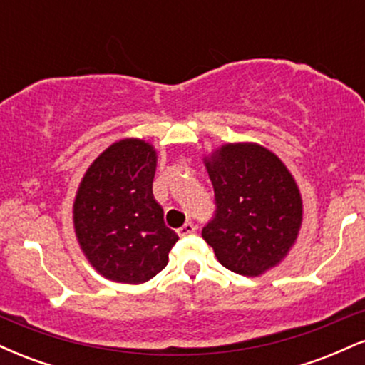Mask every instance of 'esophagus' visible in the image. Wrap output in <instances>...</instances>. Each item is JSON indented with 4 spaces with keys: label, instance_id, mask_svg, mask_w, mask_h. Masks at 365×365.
<instances>
[{
    "label": "esophagus",
    "instance_id": "34e87169",
    "mask_svg": "<svg viewBox=\"0 0 365 365\" xmlns=\"http://www.w3.org/2000/svg\"><path fill=\"white\" fill-rule=\"evenodd\" d=\"M195 230H197L195 225L192 223V221H187L185 225L180 226L177 232H178L180 237H187V235H192V233H195Z\"/></svg>",
    "mask_w": 365,
    "mask_h": 365
}]
</instances>
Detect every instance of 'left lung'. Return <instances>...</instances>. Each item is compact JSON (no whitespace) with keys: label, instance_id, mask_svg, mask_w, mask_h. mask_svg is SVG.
Masks as SVG:
<instances>
[{"label":"left lung","instance_id":"1","mask_svg":"<svg viewBox=\"0 0 365 365\" xmlns=\"http://www.w3.org/2000/svg\"><path fill=\"white\" fill-rule=\"evenodd\" d=\"M206 166L216 209L202 238L217 261L244 276L276 266L302 223V199L290 171L257 144H226Z\"/></svg>","mask_w":365,"mask_h":365}]
</instances>
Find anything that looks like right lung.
Wrapping results in <instances>:
<instances>
[{"label":"right lung","instance_id":"right-lung-1","mask_svg":"<svg viewBox=\"0 0 365 365\" xmlns=\"http://www.w3.org/2000/svg\"><path fill=\"white\" fill-rule=\"evenodd\" d=\"M156 150L144 140L113 144L87 170L73 204L75 233L104 278L144 283L168 264L178 235L154 200Z\"/></svg>","mask_w":365,"mask_h":365}]
</instances>
